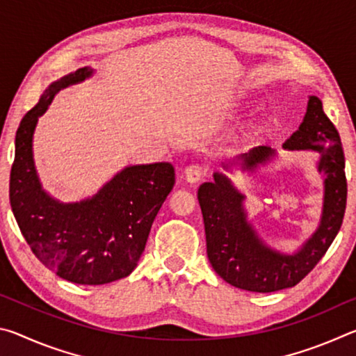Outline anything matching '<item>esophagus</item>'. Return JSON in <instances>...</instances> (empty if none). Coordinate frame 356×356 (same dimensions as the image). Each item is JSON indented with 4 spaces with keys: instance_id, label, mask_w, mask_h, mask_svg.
<instances>
[{
    "instance_id": "1",
    "label": "esophagus",
    "mask_w": 356,
    "mask_h": 356,
    "mask_svg": "<svg viewBox=\"0 0 356 356\" xmlns=\"http://www.w3.org/2000/svg\"><path fill=\"white\" fill-rule=\"evenodd\" d=\"M204 177H206V168H204L202 165H190L185 170L186 182L196 184V182H200V180H202Z\"/></svg>"
}]
</instances>
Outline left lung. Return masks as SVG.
<instances>
[{"instance_id": "left-lung-1", "label": "left lung", "mask_w": 356, "mask_h": 356, "mask_svg": "<svg viewBox=\"0 0 356 356\" xmlns=\"http://www.w3.org/2000/svg\"><path fill=\"white\" fill-rule=\"evenodd\" d=\"M284 149H312L322 154L318 171L325 174V204L321 227L297 254L282 256L265 248L254 236L242 209L243 196L226 176L215 172L213 182L202 184L197 200L202 210L209 261L216 273L234 287L268 293L293 287L305 278L333 243L346 213L347 179L344 149L334 124L323 113L322 100L311 95L300 129ZM275 152L267 146L240 156L252 170Z\"/></svg>"}]
</instances>
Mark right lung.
Here are the masks:
<instances>
[{
	"mask_svg": "<svg viewBox=\"0 0 356 356\" xmlns=\"http://www.w3.org/2000/svg\"><path fill=\"white\" fill-rule=\"evenodd\" d=\"M91 74L83 67L53 83L23 116L15 135L9 200L23 237L48 270L75 284L100 286L134 272L176 174L171 163L130 166L92 200L67 206L42 191L31 149L35 122L59 89Z\"/></svg>",
	"mask_w": 356,
	"mask_h": 356,
	"instance_id": "obj_1",
	"label": "right lung"
}]
</instances>
